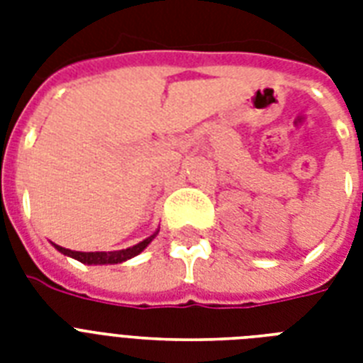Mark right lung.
Instances as JSON below:
<instances>
[{"instance_id": "1", "label": "right lung", "mask_w": 363, "mask_h": 363, "mask_svg": "<svg viewBox=\"0 0 363 363\" xmlns=\"http://www.w3.org/2000/svg\"><path fill=\"white\" fill-rule=\"evenodd\" d=\"M154 239L148 238L145 241L137 242L135 247H130L125 248V250H115V252H77V250H69V248H64V247H58V245H54V247L58 248L62 254H67L71 258L79 259L82 264H88V265H98V264H121V262H125V259L133 258L137 256L139 252H143L147 245Z\"/></svg>"}]
</instances>
